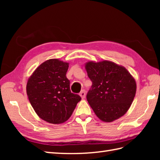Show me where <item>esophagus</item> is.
<instances>
[{"label": "esophagus", "mask_w": 160, "mask_h": 160, "mask_svg": "<svg viewBox=\"0 0 160 160\" xmlns=\"http://www.w3.org/2000/svg\"><path fill=\"white\" fill-rule=\"evenodd\" d=\"M80 96L81 98H82V99L85 98V97H86V91L84 90L81 91V92L80 93Z\"/></svg>", "instance_id": "esophagus-1"}]
</instances>
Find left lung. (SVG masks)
<instances>
[{
	"label": "left lung",
	"mask_w": 160,
	"mask_h": 160,
	"mask_svg": "<svg viewBox=\"0 0 160 160\" xmlns=\"http://www.w3.org/2000/svg\"><path fill=\"white\" fill-rule=\"evenodd\" d=\"M92 82L87 100L101 120L113 122L127 113L136 93V82L124 67L108 60L85 64Z\"/></svg>",
	"instance_id": "obj_1"
}]
</instances>
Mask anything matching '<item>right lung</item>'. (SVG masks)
<instances>
[{
	"instance_id": "add662e5",
	"label": "right lung",
	"mask_w": 160,
	"mask_h": 160,
	"mask_svg": "<svg viewBox=\"0 0 160 160\" xmlns=\"http://www.w3.org/2000/svg\"><path fill=\"white\" fill-rule=\"evenodd\" d=\"M69 63L49 59L33 71L27 84V94L38 116L49 123L60 124L69 119L81 98L71 92L66 76Z\"/></svg>"
}]
</instances>
